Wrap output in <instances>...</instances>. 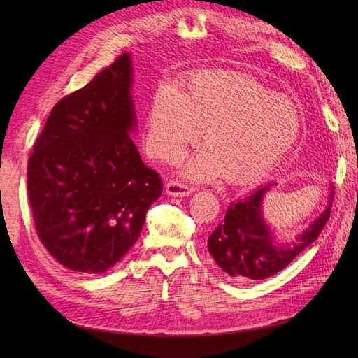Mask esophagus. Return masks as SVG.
Here are the masks:
<instances>
[{
  "mask_svg": "<svg viewBox=\"0 0 358 358\" xmlns=\"http://www.w3.org/2000/svg\"><path fill=\"white\" fill-rule=\"evenodd\" d=\"M166 191L169 196H173V197H185L192 192V188L183 182L171 180L166 185Z\"/></svg>",
  "mask_w": 358,
  "mask_h": 358,
  "instance_id": "1",
  "label": "esophagus"
}]
</instances>
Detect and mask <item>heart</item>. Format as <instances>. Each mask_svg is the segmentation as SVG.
Masks as SVG:
<instances>
[{
  "label": "heart",
  "instance_id": "b5f03b06",
  "mask_svg": "<svg viewBox=\"0 0 358 358\" xmlns=\"http://www.w3.org/2000/svg\"><path fill=\"white\" fill-rule=\"evenodd\" d=\"M300 112L252 76L227 70L191 74L180 90L161 85L150 100L143 145L150 155L176 159L203 128L208 143L183 173L194 180L251 183L282 158L300 133Z\"/></svg>",
  "mask_w": 358,
  "mask_h": 358
}]
</instances>
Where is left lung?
<instances>
[{
    "label": "left lung",
    "mask_w": 358,
    "mask_h": 358,
    "mask_svg": "<svg viewBox=\"0 0 358 358\" xmlns=\"http://www.w3.org/2000/svg\"><path fill=\"white\" fill-rule=\"evenodd\" d=\"M276 182L266 183L245 199L231 201L224 221L209 236L208 249L227 275L237 280H263L285 268L320 236L330 218V191L326 209L294 241L276 242L263 216V199Z\"/></svg>",
    "instance_id": "1"
}]
</instances>
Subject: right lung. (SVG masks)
<instances>
[{
    "instance_id": "add662e5",
    "label": "right lung",
    "mask_w": 358,
    "mask_h": 358,
    "mask_svg": "<svg viewBox=\"0 0 358 358\" xmlns=\"http://www.w3.org/2000/svg\"><path fill=\"white\" fill-rule=\"evenodd\" d=\"M133 62L110 67L53 107L28 161V199L41 243L74 272L104 273L138 239L162 194L129 137L137 119Z\"/></svg>"
}]
</instances>
